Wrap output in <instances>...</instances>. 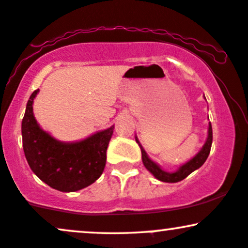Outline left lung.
I'll return each mask as SVG.
<instances>
[{
  "label": "left lung",
  "instance_id": "left-lung-1",
  "mask_svg": "<svg viewBox=\"0 0 248 248\" xmlns=\"http://www.w3.org/2000/svg\"><path fill=\"white\" fill-rule=\"evenodd\" d=\"M204 99H205V96H204ZM135 141H136V143L140 146L141 154H142V162H143V166L146 167V169L148 170V171L152 172L154 175V177L157 178L158 181H161V182H167V183H177V182L187 177V176H189L191 172L195 171V170L199 169V168L203 166L204 162L206 161L207 156H209V154H210V150H211V146H212V126H211V122H209L207 138H206L205 143H204V146L202 147V149L199 150V152L196 154L195 156H193L191 160H189L184 164L179 166L178 169L175 170V171H172V172L166 171V170L162 169V168L158 166L156 162H154L152 158L147 155L146 150H144L143 147L141 146L138 136H135Z\"/></svg>",
  "mask_w": 248,
  "mask_h": 248
}]
</instances>
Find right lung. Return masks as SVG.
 <instances>
[{"instance_id":"1","label":"right lung","mask_w":248,"mask_h":248,"mask_svg":"<svg viewBox=\"0 0 248 248\" xmlns=\"http://www.w3.org/2000/svg\"><path fill=\"white\" fill-rule=\"evenodd\" d=\"M36 90L28 100L22 120V140L28 164L45 184L62 192L91 186L106 166V152L114 126L80 141L62 142L43 130L33 115Z\"/></svg>"}]
</instances>
